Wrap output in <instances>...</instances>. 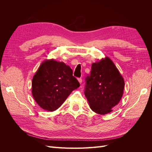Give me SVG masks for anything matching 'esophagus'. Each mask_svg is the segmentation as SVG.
I'll return each instance as SVG.
<instances>
[{
	"label": "esophagus",
	"instance_id": "esophagus-1",
	"mask_svg": "<svg viewBox=\"0 0 152 152\" xmlns=\"http://www.w3.org/2000/svg\"><path fill=\"white\" fill-rule=\"evenodd\" d=\"M78 81H79V83L81 84L82 82V79H81V78H78Z\"/></svg>",
	"mask_w": 152,
	"mask_h": 152
}]
</instances>
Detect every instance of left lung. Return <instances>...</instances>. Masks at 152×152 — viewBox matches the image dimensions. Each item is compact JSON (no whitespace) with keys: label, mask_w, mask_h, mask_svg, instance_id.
<instances>
[{"label":"left lung","mask_w":152,"mask_h":152,"mask_svg":"<svg viewBox=\"0 0 152 152\" xmlns=\"http://www.w3.org/2000/svg\"><path fill=\"white\" fill-rule=\"evenodd\" d=\"M84 94L91 109L100 115L112 112L122 97L124 80L108 57L92 64L89 76L86 79Z\"/></svg>","instance_id":"1"}]
</instances>
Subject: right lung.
<instances>
[{
    "label": "right lung",
    "mask_w": 152,
    "mask_h": 152,
    "mask_svg": "<svg viewBox=\"0 0 152 152\" xmlns=\"http://www.w3.org/2000/svg\"><path fill=\"white\" fill-rule=\"evenodd\" d=\"M80 86L71 68L53 59L41 63L31 82L32 96L40 107L53 112Z\"/></svg>",
    "instance_id": "1"
}]
</instances>
